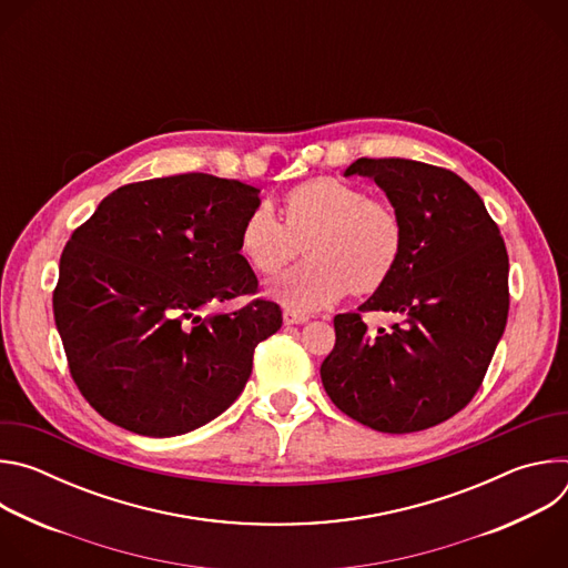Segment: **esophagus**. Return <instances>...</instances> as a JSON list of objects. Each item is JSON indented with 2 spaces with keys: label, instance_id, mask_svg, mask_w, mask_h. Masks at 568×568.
Here are the masks:
<instances>
[{
  "label": "esophagus",
  "instance_id": "34e87169",
  "mask_svg": "<svg viewBox=\"0 0 568 568\" xmlns=\"http://www.w3.org/2000/svg\"><path fill=\"white\" fill-rule=\"evenodd\" d=\"M307 318H310L307 314H301V312H294V310H285V312H283L285 326H298V323H305Z\"/></svg>",
  "mask_w": 568,
  "mask_h": 568
}]
</instances>
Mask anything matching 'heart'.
Wrapping results in <instances>:
<instances>
[{
	"instance_id": "obj_1",
	"label": "heart",
	"mask_w": 568,
	"mask_h": 568,
	"mask_svg": "<svg viewBox=\"0 0 568 568\" xmlns=\"http://www.w3.org/2000/svg\"><path fill=\"white\" fill-rule=\"evenodd\" d=\"M285 222L267 204L254 206L237 231V247L261 274H276L301 250L310 258L270 283L267 292L294 312L337 303L348 292L373 294L397 270L404 222L382 200L335 178H314L283 197Z\"/></svg>"
}]
</instances>
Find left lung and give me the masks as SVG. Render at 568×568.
<instances>
[{"label":"left lung","instance_id":"obj_1","mask_svg":"<svg viewBox=\"0 0 568 568\" xmlns=\"http://www.w3.org/2000/svg\"><path fill=\"white\" fill-rule=\"evenodd\" d=\"M346 178H371L404 222L393 276L357 312L335 316L321 382L335 407L384 434L445 423L478 390L508 321V252L478 193L447 169L362 156ZM364 311L400 321L371 334Z\"/></svg>","mask_w":568,"mask_h":568}]
</instances>
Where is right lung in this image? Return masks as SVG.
Instances as JSON below:
<instances>
[{
  "label": "right lung",
  "mask_w": 568,
  "mask_h": 568,
  "mask_svg": "<svg viewBox=\"0 0 568 568\" xmlns=\"http://www.w3.org/2000/svg\"><path fill=\"white\" fill-rule=\"evenodd\" d=\"M261 189L206 173L128 184L80 224L60 256L53 316L69 371L110 423L152 438L193 432L245 388L254 351L283 323L237 247Z\"/></svg>",
  "instance_id": "1"
}]
</instances>
